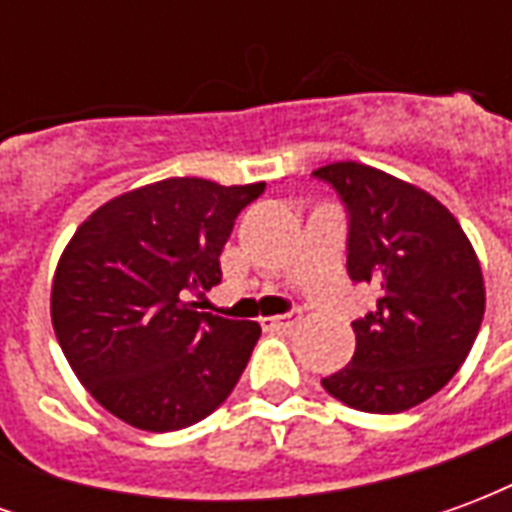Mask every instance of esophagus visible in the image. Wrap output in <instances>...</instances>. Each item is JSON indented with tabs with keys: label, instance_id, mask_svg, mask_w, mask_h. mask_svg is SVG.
Listing matches in <instances>:
<instances>
[{
	"label": "esophagus",
	"instance_id": "esophagus-1",
	"mask_svg": "<svg viewBox=\"0 0 512 512\" xmlns=\"http://www.w3.org/2000/svg\"><path fill=\"white\" fill-rule=\"evenodd\" d=\"M301 321V312L293 310L288 312V315H277V318H263V329H271V332H288V329H293L296 323Z\"/></svg>",
	"mask_w": 512,
	"mask_h": 512
}]
</instances>
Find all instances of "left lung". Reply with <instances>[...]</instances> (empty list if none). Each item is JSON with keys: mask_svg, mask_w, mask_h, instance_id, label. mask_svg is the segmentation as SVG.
Segmentation results:
<instances>
[{"mask_svg": "<svg viewBox=\"0 0 512 512\" xmlns=\"http://www.w3.org/2000/svg\"><path fill=\"white\" fill-rule=\"evenodd\" d=\"M312 175L348 211V277L378 290L373 312L351 323V362L323 389L370 414L419 406L458 373L483 323L472 244L436 197L381 169L337 161Z\"/></svg>", "mask_w": 512, "mask_h": 512, "instance_id": "obj_1", "label": "left lung"}]
</instances>
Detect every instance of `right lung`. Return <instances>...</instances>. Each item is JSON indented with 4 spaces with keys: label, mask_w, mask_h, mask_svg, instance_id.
Returning a JSON list of instances; mask_svg holds the SVG:
<instances>
[{
    "label": "right lung",
    "mask_w": 512,
    "mask_h": 512,
    "mask_svg": "<svg viewBox=\"0 0 512 512\" xmlns=\"http://www.w3.org/2000/svg\"><path fill=\"white\" fill-rule=\"evenodd\" d=\"M263 191L167 178L109 200L73 233L51 285V323L109 414L167 433L230 397L260 326L200 312L191 296L222 282L235 219Z\"/></svg>",
    "instance_id": "add662e5"
}]
</instances>
